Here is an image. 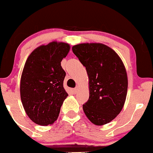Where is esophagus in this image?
<instances>
[{
  "mask_svg": "<svg viewBox=\"0 0 153 153\" xmlns=\"http://www.w3.org/2000/svg\"><path fill=\"white\" fill-rule=\"evenodd\" d=\"M77 91H78V86H76L75 88L73 89V93H77Z\"/></svg>",
  "mask_w": 153,
  "mask_h": 153,
  "instance_id": "obj_1",
  "label": "esophagus"
}]
</instances>
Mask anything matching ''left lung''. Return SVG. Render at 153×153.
I'll use <instances>...</instances> for the list:
<instances>
[{"instance_id": "8db88e82", "label": "left lung", "mask_w": 153, "mask_h": 153, "mask_svg": "<svg viewBox=\"0 0 153 153\" xmlns=\"http://www.w3.org/2000/svg\"><path fill=\"white\" fill-rule=\"evenodd\" d=\"M86 67L90 97L83 105L87 118L97 126L106 124L121 112L126 100L128 79L120 56L102 44H81L72 47Z\"/></svg>"}]
</instances>
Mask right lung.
Segmentation results:
<instances>
[{
	"instance_id": "obj_1",
	"label": "right lung",
	"mask_w": 153,
	"mask_h": 153,
	"mask_svg": "<svg viewBox=\"0 0 153 153\" xmlns=\"http://www.w3.org/2000/svg\"><path fill=\"white\" fill-rule=\"evenodd\" d=\"M69 51V44L52 42L35 49L24 65L21 101L28 117L38 125L53 123L68 96L63 86L66 72L60 62Z\"/></svg>"
}]
</instances>
